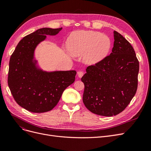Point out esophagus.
<instances>
[{"label": "esophagus", "mask_w": 151, "mask_h": 151, "mask_svg": "<svg viewBox=\"0 0 151 151\" xmlns=\"http://www.w3.org/2000/svg\"><path fill=\"white\" fill-rule=\"evenodd\" d=\"M83 75H84V72L83 71H79L77 72V76H78V77H80V78L83 77Z\"/></svg>", "instance_id": "obj_1"}]
</instances>
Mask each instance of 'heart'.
I'll list each match as a JSON object with an SVG mask.
<instances>
[{
  "mask_svg": "<svg viewBox=\"0 0 151 151\" xmlns=\"http://www.w3.org/2000/svg\"><path fill=\"white\" fill-rule=\"evenodd\" d=\"M111 46L108 36L93 31H77L72 33L67 41V47L72 56L84 55L85 62L95 65L107 56Z\"/></svg>",
  "mask_w": 151,
  "mask_h": 151,
  "instance_id": "heart-1",
  "label": "heart"
}]
</instances>
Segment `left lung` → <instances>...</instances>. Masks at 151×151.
Wrapping results in <instances>:
<instances>
[{"mask_svg":"<svg viewBox=\"0 0 151 151\" xmlns=\"http://www.w3.org/2000/svg\"><path fill=\"white\" fill-rule=\"evenodd\" d=\"M112 52L94 65L88 66L81 78L84 84L83 103L90 111L112 116L126 108L138 86L139 62L134 49L114 31Z\"/></svg>","mask_w":151,"mask_h":151,"instance_id":"obj_1","label":"left lung"}]
</instances>
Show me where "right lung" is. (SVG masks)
I'll return each instance as SVG.
<instances>
[{
  "mask_svg": "<svg viewBox=\"0 0 151 151\" xmlns=\"http://www.w3.org/2000/svg\"><path fill=\"white\" fill-rule=\"evenodd\" d=\"M62 28H41L22 38L10 58L8 86L20 106L33 113L49 111L64 90L75 81L76 71H43L35 60V50L47 35H57Z\"/></svg>",
  "mask_w": 151,
  "mask_h": 151,
  "instance_id": "1",
  "label": "right lung"
}]
</instances>
